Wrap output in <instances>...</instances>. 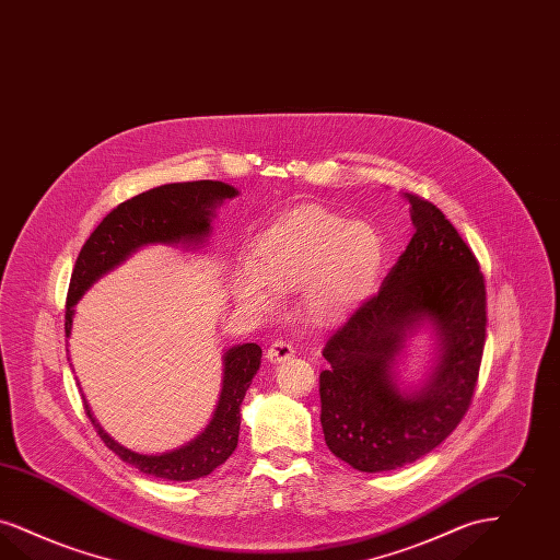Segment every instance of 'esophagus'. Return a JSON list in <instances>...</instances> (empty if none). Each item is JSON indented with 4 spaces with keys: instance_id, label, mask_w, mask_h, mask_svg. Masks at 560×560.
<instances>
[{
    "instance_id": "esophagus-1",
    "label": "esophagus",
    "mask_w": 560,
    "mask_h": 560,
    "mask_svg": "<svg viewBox=\"0 0 560 560\" xmlns=\"http://www.w3.org/2000/svg\"><path fill=\"white\" fill-rule=\"evenodd\" d=\"M293 357V348H291L288 341H283V339H275L272 343L269 346V350H267V359L272 364H279V362H285V360H290Z\"/></svg>"
}]
</instances>
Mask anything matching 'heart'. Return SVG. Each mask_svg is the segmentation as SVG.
Returning <instances> with one entry per match:
<instances>
[{"instance_id": "heart-1", "label": "heart", "mask_w": 560, "mask_h": 560, "mask_svg": "<svg viewBox=\"0 0 560 560\" xmlns=\"http://www.w3.org/2000/svg\"><path fill=\"white\" fill-rule=\"evenodd\" d=\"M383 256V240L373 224L306 203L258 233L247 270L233 279V293L242 306L262 313L275 302L272 291L298 290L302 316L316 327H334L369 298Z\"/></svg>"}]
</instances>
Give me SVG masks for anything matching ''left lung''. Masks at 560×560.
Instances as JSON below:
<instances>
[{
    "label": "left lung",
    "mask_w": 560,
    "mask_h": 560,
    "mask_svg": "<svg viewBox=\"0 0 560 560\" xmlns=\"http://www.w3.org/2000/svg\"><path fill=\"white\" fill-rule=\"evenodd\" d=\"M415 235L366 300L329 337L320 373V425L329 450L362 472L394 470L440 446L469 410L486 346V281L458 231L431 201L404 194ZM428 323L436 366L402 390L393 366L405 339Z\"/></svg>",
    "instance_id": "1"
}]
</instances>
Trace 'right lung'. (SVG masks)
<instances>
[{"label":"right lung","instance_id":"add662e5","mask_svg":"<svg viewBox=\"0 0 560 560\" xmlns=\"http://www.w3.org/2000/svg\"><path fill=\"white\" fill-rule=\"evenodd\" d=\"M237 194L240 191L233 185H226L223 180H187L160 185L118 203L95 226L74 262L65 316L67 337H70L72 329L74 304L102 275L125 262L135 249L150 244L201 246L210 235L214 208ZM260 359L262 350L258 343L229 348L223 357V389L212 421L198 438L164 454H139L120 446L93 419L88 402L85 412L102 442L135 469L168 481L200 479L221 467L237 447L242 423L240 408L249 383L260 369Z\"/></svg>","mask_w":560,"mask_h":560}]
</instances>
